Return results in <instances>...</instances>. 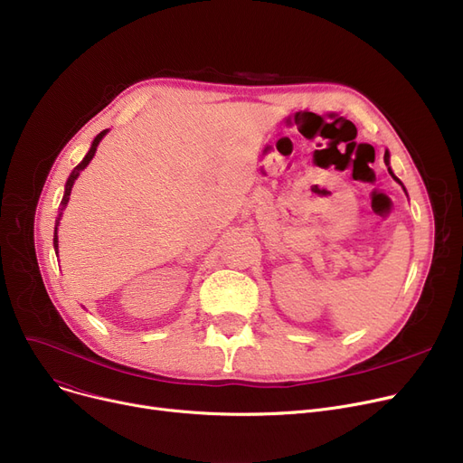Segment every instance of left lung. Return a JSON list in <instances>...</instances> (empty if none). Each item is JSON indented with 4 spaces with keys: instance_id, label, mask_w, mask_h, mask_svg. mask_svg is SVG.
Segmentation results:
<instances>
[{
    "instance_id": "8db88e82",
    "label": "left lung",
    "mask_w": 463,
    "mask_h": 463,
    "mask_svg": "<svg viewBox=\"0 0 463 463\" xmlns=\"http://www.w3.org/2000/svg\"><path fill=\"white\" fill-rule=\"evenodd\" d=\"M388 157H391V156H388V152H384V163H386V165H388ZM388 173H391V175H392V170H391V168H388ZM392 178H394L396 182H400V180H398V178H396L394 175H392ZM400 184H402V182H400Z\"/></svg>"
}]
</instances>
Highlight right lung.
<instances>
[{
    "label": "right lung",
    "instance_id": "1",
    "mask_svg": "<svg viewBox=\"0 0 463 463\" xmlns=\"http://www.w3.org/2000/svg\"><path fill=\"white\" fill-rule=\"evenodd\" d=\"M105 133L107 131H101L99 135L95 137V140H93V144H91V148H90V152L86 154V157L82 159V163H79L77 166H75V170H72L71 173V176H69V180H67V184H65V194H63V199H61V204H60V213H58V219H56V232H54V248H56V255H58V225H60V219H61V212H63V208L67 206V203H69V197H71V189H72V184H75V180L79 178V175H80V170L82 168H86L88 166V163L93 159V156H95V152H97V146H99V142H101V138L105 137Z\"/></svg>",
    "mask_w": 463,
    "mask_h": 463
}]
</instances>
